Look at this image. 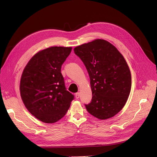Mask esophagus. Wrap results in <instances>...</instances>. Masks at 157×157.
I'll return each instance as SVG.
<instances>
[{"instance_id": "1", "label": "esophagus", "mask_w": 157, "mask_h": 157, "mask_svg": "<svg viewBox=\"0 0 157 157\" xmlns=\"http://www.w3.org/2000/svg\"><path fill=\"white\" fill-rule=\"evenodd\" d=\"M75 96H76V98L78 99V98H79V93H76V95H75Z\"/></svg>"}]
</instances>
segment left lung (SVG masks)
Masks as SVG:
<instances>
[{"label":"left lung","instance_id":"obj_1","mask_svg":"<svg viewBox=\"0 0 157 157\" xmlns=\"http://www.w3.org/2000/svg\"><path fill=\"white\" fill-rule=\"evenodd\" d=\"M74 51L90 79L92 98L85 104L88 112L100 120L114 117L125 105L131 89V73L124 57L104 39L80 45Z\"/></svg>","mask_w":157,"mask_h":157}]
</instances>
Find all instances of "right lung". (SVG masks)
<instances>
[{"label": "right lung", "mask_w": 157, "mask_h": 157, "mask_svg": "<svg viewBox=\"0 0 157 157\" xmlns=\"http://www.w3.org/2000/svg\"><path fill=\"white\" fill-rule=\"evenodd\" d=\"M71 47L53 46L36 53L30 60L20 81L21 99L28 111L46 123L63 118L74 95L67 91L61 67Z\"/></svg>", "instance_id": "add662e5"}]
</instances>
